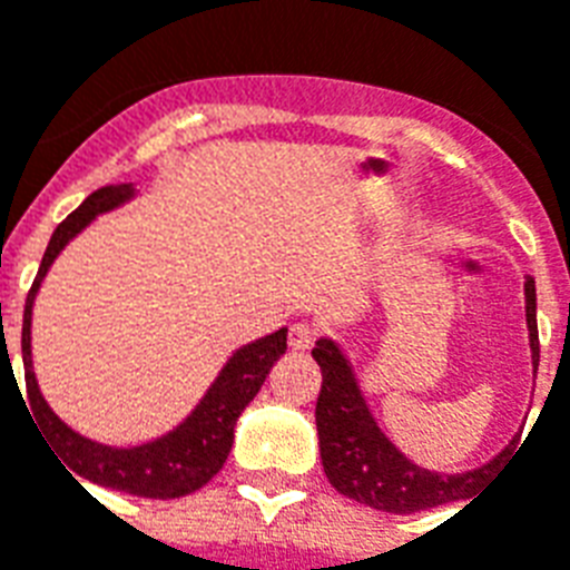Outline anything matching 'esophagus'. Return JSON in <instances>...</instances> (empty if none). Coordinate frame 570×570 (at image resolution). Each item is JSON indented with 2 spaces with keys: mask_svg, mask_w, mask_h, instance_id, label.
<instances>
[{
  "mask_svg": "<svg viewBox=\"0 0 570 570\" xmlns=\"http://www.w3.org/2000/svg\"><path fill=\"white\" fill-rule=\"evenodd\" d=\"M288 343H291V350L296 352H305V350H312L314 346V326H308V323H294L288 332Z\"/></svg>",
  "mask_w": 570,
  "mask_h": 570,
  "instance_id": "obj_1",
  "label": "esophagus"
}]
</instances>
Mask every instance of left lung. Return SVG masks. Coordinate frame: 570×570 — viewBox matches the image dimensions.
<instances>
[{"label": "left lung", "instance_id": "obj_1", "mask_svg": "<svg viewBox=\"0 0 570 570\" xmlns=\"http://www.w3.org/2000/svg\"><path fill=\"white\" fill-rule=\"evenodd\" d=\"M524 299H528V332L533 366H539V328H535V282H524ZM320 364L323 384L317 396V434L320 460L328 483L341 495L373 507L381 512H411L431 510V507L449 504L469 498L474 487H481L498 463L507 458L515 445L512 440L495 460H489L481 469L463 474H443L422 469L407 460L396 445L390 443L373 413L366 407V399L358 387V379L352 373L350 361L332 337H320L312 350Z\"/></svg>", "mask_w": 570, "mask_h": 570}]
</instances>
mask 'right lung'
<instances>
[{
  "mask_svg": "<svg viewBox=\"0 0 570 570\" xmlns=\"http://www.w3.org/2000/svg\"><path fill=\"white\" fill-rule=\"evenodd\" d=\"M136 195L134 183L105 186L92 191L78 209L58 224L40 262L37 279L28 291L26 314H22V366H26V390L37 425H42L51 449L58 451L72 472L83 481L98 483L127 492L136 498H183L209 483L227 463V454L235 440V422L242 411L253 402L262 384H265L271 366L288 350V328H279L274 335L258 337L242 350L233 352V358L224 364L218 379L212 381L206 396L197 402L195 411L168 431V434L150 440V443L134 445V449H112L96 440H87L78 431L66 425L58 413L51 411L40 387H37L35 364H31V312H35V296L40 291L42 276L49 274L51 262L60 256L66 244L87 227L89 220L127 204ZM11 364V358H8ZM20 390V387H17ZM75 481V478H72ZM78 483V481H75ZM81 487V483H78Z\"/></svg>",
  "mask_w": 570,
  "mask_h": 570,
  "instance_id": "1",
  "label": "right lung"
}]
</instances>
